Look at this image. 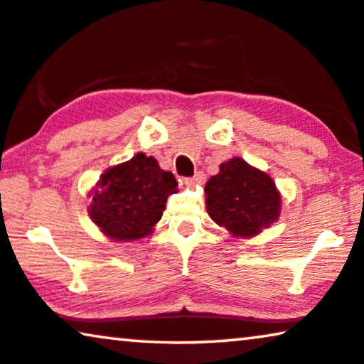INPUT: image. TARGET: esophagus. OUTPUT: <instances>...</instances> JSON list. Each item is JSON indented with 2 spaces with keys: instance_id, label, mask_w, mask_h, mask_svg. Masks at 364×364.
<instances>
[{
  "instance_id": "esophagus-1",
  "label": "esophagus",
  "mask_w": 364,
  "mask_h": 364,
  "mask_svg": "<svg viewBox=\"0 0 364 364\" xmlns=\"http://www.w3.org/2000/svg\"><path fill=\"white\" fill-rule=\"evenodd\" d=\"M204 180H206V176H204L203 171H198L196 175H194L193 178H189V180H186L188 184H203Z\"/></svg>"
}]
</instances>
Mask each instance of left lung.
<instances>
[{
  "label": "left lung",
  "mask_w": 364,
  "mask_h": 364,
  "mask_svg": "<svg viewBox=\"0 0 364 364\" xmlns=\"http://www.w3.org/2000/svg\"><path fill=\"white\" fill-rule=\"evenodd\" d=\"M204 193L208 214L234 237H252L269 228L277 221L282 204L272 178L237 156L219 166Z\"/></svg>",
  "instance_id": "left-lung-1"
}]
</instances>
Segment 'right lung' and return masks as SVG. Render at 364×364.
<instances>
[{"instance_id": "obj_1", "label": "right lung", "mask_w": 364, "mask_h": 364, "mask_svg": "<svg viewBox=\"0 0 364 364\" xmlns=\"http://www.w3.org/2000/svg\"><path fill=\"white\" fill-rule=\"evenodd\" d=\"M173 173L161 170L145 153L109 168L92 193L89 214L112 240H136L153 232L165 211L166 199L176 193Z\"/></svg>"}]
</instances>
